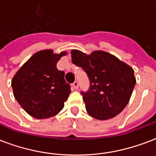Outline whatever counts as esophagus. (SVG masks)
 <instances>
[{"label":"esophagus","mask_w":156,"mask_h":156,"mask_svg":"<svg viewBox=\"0 0 156 156\" xmlns=\"http://www.w3.org/2000/svg\"><path fill=\"white\" fill-rule=\"evenodd\" d=\"M73 88L74 89H77L78 87V83L77 81L73 82Z\"/></svg>","instance_id":"obj_1"}]
</instances>
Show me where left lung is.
Wrapping results in <instances>:
<instances>
[{
	"label": "left lung",
	"instance_id": "obj_1",
	"mask_svg": "<svg viewBox=\"0 0 156 156\" xmlns=\"http://www.w3.org/2000/svg\"><path fill=\"white\" fill-rule=\"evenodd\" d=\"M72 62L81 67L89 79V88L81 91L87 113L96 119H111L127 105L136 85L134 70L103 51L87 55L72 50Z\"/></svg>",
	"mask_w": 156,
	"mask_h": 156
}]
</instances>
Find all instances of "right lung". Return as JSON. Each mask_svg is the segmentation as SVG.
I'll use <instances>...</instances> for the list:
<instances>
[{"instance_id":"add662e5","label":"right lung","mask_w":156,"mask_h":156,"mask_svg":"<svg viewBox=\"0 0 156 156\" xmlns=\"http://www.w3.org/2000/svg\"><path fill=\"white\" fill-rule=\"evenodd\" d=\"M66 55L42 50L34 54L14 76L11 86L14 96L24 110L37 119L55 116L63 109L71 93L64 79V72L57 63Z\"/></svg>"}]
</instances>
